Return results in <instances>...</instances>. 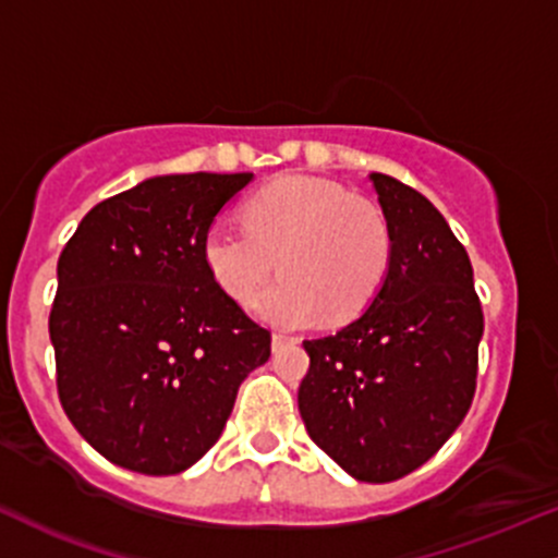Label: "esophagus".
<instances>
[{
  "label": "esophagus",
  "mask_w": 558,
  "mask_h": 558,
  "mask_svg": "<svg viewBox=\"0 0 558 558\" xmlns=\"http://www.w3.org/2000/svg\"><path fill=\"white\" fill-rule=\"evenodd\" d=\"M296 339H291V336H283V333H272V349H280L286 344H293Z\"/></svg>",
  "instance_id": "obj_1"
}]
</instances>
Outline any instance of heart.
I'll return each mask as SVG.
<instances>
[{"label": "heart", "instance_id": "heart-1", "mask_svg": "<svg viewBox=\"0 0 558 558\" xmlns=\"http://www.w3.org/2000/svg\"><path fill=\"white\" fill-rule=\"evenodd\" d=\"M284 275L254 302L278 328H307L357 315L384 283L391 230L381 206L320 177H283L256 190L243 225L217 219L204 235V262L232 302L246 304L274 271Z\"/></svg>", "mask_w": 558, "mask_h": 558}]
</instances>
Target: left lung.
Instances as JSON below:
<instances>
[{
    "mask_svg": "<svg viewBox=\"0 0 558 558\" xmlns=\"http://www.w3.org/2000/svg\"><path fill=\"white\" fill-rule=\"evenodd\" d=\"M371 180L391 230L389 269L357 320L304 341L299 413L347 474L395 482L466 418L485 315L466 248L432 201L389 174Z\"/></svg>",
    "mask_w": 558,
    "mask_h": 558,
    "instance_id": "8db88e82",
    "label": "left lung"
}]
</instances>
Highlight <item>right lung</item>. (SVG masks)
Here are the masks:
<instances>
[{
    "instance_id": "right-lung-1",
    "label": "right lung",
    "mask_w": 558,
    "mask_h": 558,
    "mask_svg": "<svg viewBox=\"0 0 558 558\" xmlns=\"http://www.w3.org/2000/svg\"><path fill=\"white\" fill-rule=\"evenodd\" d=\"M241 174H167L106 198L58 259L50 312L60 405L121 469L180 474L269 360V330L214 283L204 235Z\"/></svg>"
}]
</instances>
